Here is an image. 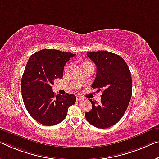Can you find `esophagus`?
Segmentation results:
<instances>
[{
  "mask_svg": "<svg viewBox=\"0 0 159 159\" xmlns=\"http://www.w3.org/2000/svg\"><path fill=\"white\" fill-rule=\"evenodd\" d=\"M84 100V98H83L82 96H80V95H77L76 96V100L77 101H80V100Z\"/></svg>",
  "mask_w": 159,
  "mask_h": 159,
  "instance_id": "34e87169",
  "label": "esophagus"
}]
</instances>
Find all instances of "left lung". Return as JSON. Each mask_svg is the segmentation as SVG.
<instances>
[{
  "label": "left lung",
  "mask_w": 159,
  "mask_h": 159,
  "mask_svg": "<svg viewBox=\"0 0 159 159\" xmlns=\"http://www.w3.org/2000/svg\"><path fill=\"white\" fill-rule=\"evenodd\" d=\"M88 57L97 67L91 87L102 89L101 102L89 99L92 110L85 112L88 122L105 129L115 125L124 115L132 97V75L129 67L119 55L107 51L88 52Z\"/></svg>",
  "instance_id": "obj_1"
}]
</instances>
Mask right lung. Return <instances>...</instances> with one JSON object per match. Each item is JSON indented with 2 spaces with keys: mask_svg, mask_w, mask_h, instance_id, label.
Masks as SVG:
<instances>
[{
  "mask_svg": "<svg viewBox=\"0 0 159 159\" xmlns=\"http://www.w3.org/2000/svg\"><path fill=\"white\" fill-rule=\"evenodd\" d=\"M75 54L57 49H42L30 57L22 77V96L32 118L45 126L61 122L76 101L75 95H57L52 85L61 79L66 63Z\"/></svg>",
  "mask_w": 159,
  "mask_h": 159,
  "instance_id": "obj_1",
  "label": "right lung"
}]
</instances>
